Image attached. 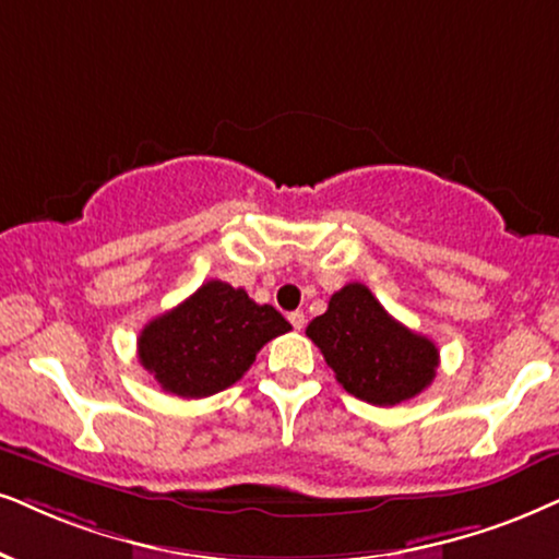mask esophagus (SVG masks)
<instances>
[{"mask_svg":"<svg viewBox=\"0 0 559 559\" xmlns=\"http://www.w3.org/2000/svg\"><path fill=\"white\" fill-rule=\"evenodd\" d=\"M288 322L294 324V330H304V322L307 320H304V312H292L288 314Z\"/></svg>","mask_w":559,"mask_h":559,"instance_id":"34e87169","label":"esophagus"}]
</instances>
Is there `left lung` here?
<instances>
[{"instance_id": "1", "label": "left lung", "mask_w": 559, "mask_h": 559, "mask_svg": "<svg viewBox=\"0 0 559 559\" xmlns=\"http://www.w3.org/2000/svg\"><path fill=\"white\" fill-rule=\"evenodd\" d=\"M307 335L343 390L371 405L413 400L436 377V343L394 320L364 284L332 294L328 312L309 322Z\"/></svg>"}]
</instances>
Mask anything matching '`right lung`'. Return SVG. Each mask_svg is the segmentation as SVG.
I'll return each mask as SVG.
<instances>
[{"label": "right lung", "instance_id": "right-lung-1", "mask_svg": "<svg viewBox=\"0 0 559 559\" xmlns=\"http://www.w3.org/2000/svg\"><path fill=\"white\" fill-rule=\"evenodd\" d=\"M292 324L245 288L206 281L193 296L154 317L139 335V361L159 386L186 400L227 390L245 377L258 350Z\"/></svg>", "mask_w": 559, "mask_h": 559}]
</instances>
